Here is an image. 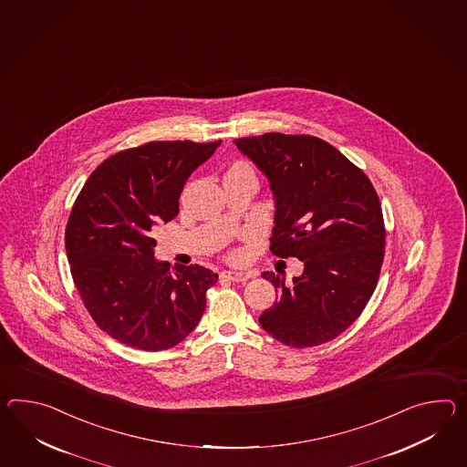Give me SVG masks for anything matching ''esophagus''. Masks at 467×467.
Returning a JSON list of instances; mask_svg holds the SVG:
<instances>
[{"instance_id":"obj_1","label":"esophagus","mask_w":467,"mask_h":467,"mask_svg":"<svg viewBox=\"0 0 467 467\" xmlns=\"http://www.w3.org/2000/svg\"><path fill=\"white\" fill-rule=\"evenodd\" d=\"M223 278H226L229 282H246L250 280L253 274L251 272H238V270H226L221 274Z\"/></svg>"}]
</instances>
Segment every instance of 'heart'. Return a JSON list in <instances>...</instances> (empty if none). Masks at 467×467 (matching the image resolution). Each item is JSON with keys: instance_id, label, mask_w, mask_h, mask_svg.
Listing matches in <instances>:
<instances>
[{"instance_id": "1", "label": "heart", "mask_w": 467, "mask_h": 467, "mask_svg": "<svg viewBox=\"0 0 467 467\" xmlns=\"http://www.w3.org/2000/svg\"><path fill=\"white\" fill-rule=\"evenodd\" d=\"M238 167H244V165H234V167H233V169H238ZM233 169H231V171H233Z\"/></svg>"}]
</instances>
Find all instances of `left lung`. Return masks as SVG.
<instances>
[{
  "label": "left lung",
  "mask_w": 467,
  "mask_h": 467,
  "mask_svg": "<svg viewBox=\"0 0 467 467\" xmlns=\"http://www.w3.org/2000/svg\"><path fill=\"white\" fill-rule=\"evenodd\" d=\"M274 193L270 250L296 256L304 272H263L278 300L260 316L276 341L310 348L337 337L375 292L385 256V224L373 183L339 150L307 135L266 133L234 140Z\"/></svg>",
  "instance_id": "1"
}]
</instances>
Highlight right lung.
I'll return each instance as SVG.
<instances>
[{
	"mask_svg": "<svg viewBox=\"0 0 467 467\" xmlns=\"http://www.w3.org/2000/svg\"><path fill=\"white\" fill-rule=\"evenodd\" d=\"M214 143L151 141L92 171L66 228L70 274L99 329L141 351L177 346L202 317L217 274L155 258L151 229L179 214L183 185Z\"/></svg>",
	"mask_w": 467,
	"mask_h": 467,
	"instance_id": "add662e5",
	"label": "right lung"
}]
</instances>
